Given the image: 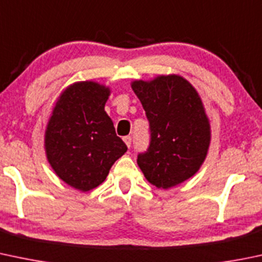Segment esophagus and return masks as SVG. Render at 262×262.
<instances>
[{"instance_id":"esophagus-1","label":"esophagus","mask_w":262,"mask_h":262,"mask_svg":"<svg viewBox=\"0 0 262 262\" xmlns=\"http://www.w3.org/2000/svg\"><path fill=\"white\" fill-rule=\"evenodd\" d=\"M123 140H124V143H125V144H126V147L130 148V145H132V137H130V136L124 137Z\"/></svg>"}]
</instances>
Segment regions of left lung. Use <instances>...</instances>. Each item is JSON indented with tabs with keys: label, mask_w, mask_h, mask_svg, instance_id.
<instances>
[{
	"label": "left lung",
	"mask_w": 262,
	"mask_h": 262,
	"mask_svg": "<svg viewBox=\"0 0 262 262\" xmlns=\"http://www.w3.org/2000/svg\"><path fill=\"white\" fill-rule=\"evenodd\" d=\"M149 122L150 140L137 163L158 188H170L200 169L210 145V123L196 89L177 75L134 81Z\"/></svg>",
	"instance_id": "1"
}]
</instances>
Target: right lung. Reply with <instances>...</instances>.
<instances>
[{
    "label": "right lung",
    "mask_w": 262,
    "mask_h": 262,
    "mask_svg": "<svg viewBox=\"0 0 262 262\" xmlns=\"http://www.w3.org/2000/svg\"><path fill=\"white\" fill-rule=\"evenodd\" d=\"M109 94L108 88L94 81L70 85L60 95L46 129L52 169L69 186L84 192L103 183L128 149L104 110Z\"/></svg>",
    "instance_id": "1"
}]
</instances>
